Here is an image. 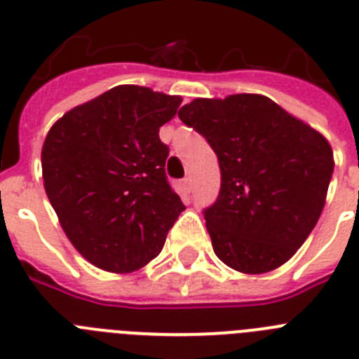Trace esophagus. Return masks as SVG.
<instances>
[{
	"mask_svg": "<svg viewBox=\"0 0 359 359\" xmlns=\"http://www.w3.org/2000/svg\"><path fill=\"white\" fill-rule=\"evenodd\" d=\"M182 185H183V189H185V192H190V190H192V177L187 176L185 180L182 182Z\"/></svg>",
	"mask_w": 359,
	"mask_h": 359,
	"instance_id": "1",
	"label": "esophagus"
}]
</instances>
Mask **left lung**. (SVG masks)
Segmentation results:
<instances>
[{"instance_id":"obj_1","label":"left lung","mask_w":359,"mask_h":359,"mask_svg":"<svg viewBox=\"0 0 359 359\" xmlns=\"http://www.w3.org/2000/svg\"><path fill=\"white\" fill-rule=\"evenodd\" d=\"M177 116L217 154L221 190L203 212L215 255L250 275L290 261L325 205L334 170L325 136L255 93L194 98Z\"/></svg>"}]
</instances>
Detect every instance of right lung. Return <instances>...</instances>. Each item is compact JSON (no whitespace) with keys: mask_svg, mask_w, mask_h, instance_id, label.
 <instances>
[{"mask_svg":"<svg viewBox=\"0 0 359 359\" xmlns=\"http://www.w3.org/2000/svg\"><path fill=\"white\" fill-rule=\"evenodd\" d=\"M182 97L144 86L111 88L57 120L41 151L59 223L86 261L111 273L144 268L185 205L165 176L160 128Z\"/></svg>","mask_w":359,"mask_h":359,"instance_id":"1","label":"right lung"}]
</instances>
